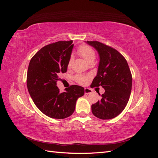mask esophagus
Returning <instances> with one entry per match:
<instances>
[{
	"instance_id": "esophagus-1",
	"label": "esophagus",
	"mask_w": 158,
	"mask_h": 158,
	"mask_svg": "<svg viewBox=\"0 0 158 158\" xmlns=\"http://www.w3.org/2000/svg\"><path fill=\"white\" fill-rule=\"evenodd\" d=\"M84 92H85V94H90L92 93V90L89 89V88H85L84 89Z\"/></svg>"
}]
</instances>
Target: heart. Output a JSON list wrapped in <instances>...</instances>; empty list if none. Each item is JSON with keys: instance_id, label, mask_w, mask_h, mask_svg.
Here are the masks:
<instances>
[{"instance_id": "obj_1", "label": "heart", "mask_w": 158, "mask_h": 158, "mask_svg": "<svg viewBox=\"0 0 158 158\" xmlns=\"http://www.w3.org/2000/svg\"><path fill=\"white\" fill-rule=\"evenodd\" d=\"M78 54L82 57V59L85 61H86L87 63H88V62L91 60H94L95 59V51L92 47L88 45H80L78 49ZM71 61H72V59L69 60V65L70 64ZM74 79L78 83L80 84H85L88 82V76L78 74L75 76Z\"/></svg>"}]
</instances>
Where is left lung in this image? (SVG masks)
Here are the masks:
<instances>
[{"instance_id":"1","label":"left lung","mask_w":158,"mask_h":158,"mask_svg":"<svg viewBox=\"0 0 158 158\" xmlns=\"http://www.w3.org/2000/svg\"><path fill=\"white\" fill-rule=\"evenodd\" d=\"M85 43L93 47L99 56L92 87L101 85L105 89L101 100L92 105V113L103 120L114 118L125 108L131 93L132 78L127 61L116 49L102 43Z\"/></svg>"}]
</instances>
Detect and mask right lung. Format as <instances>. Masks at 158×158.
<instances>
[{
	"label": "right lung",
	"mask_w": 158,
	"mask_h": 158,
	"mask_svg": "<svg viewBox=\"0 0 158 158\" xmlns=\"http://www.w3.org/2000/svg\"><path fill=\"white\" fill-rule=\"evenodd\" d=\"M73 47V41L46 45L32 57L28 66V92L37 107L51 118L70 116L77 99L84 94V88L80 85H71L63 93L56 86L59 74L67 71Z\"/></svg>",
	"instance_id": "obj_1"
}]
</instances>
